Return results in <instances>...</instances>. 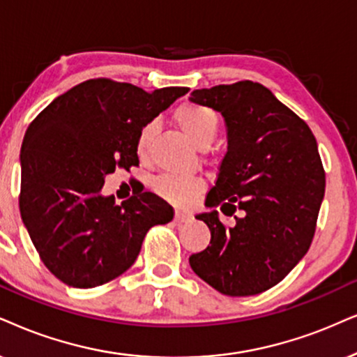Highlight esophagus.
Listing matches in <instances>:
<instances>
[{"mask_svg":"<svg viewBox=\"0 0 357 357\" xmlns=\"http://www.w3.org/2000/svg\"><path fill=\"white\" fill-rule=\"evenodd\" d=\"M192 219V215L189 214L186 211H176L174 214V222L178 224H183V222H189V220Z\"/></svg>","mask_w":357,"mask_h":357,"instance_id":"esophagus-1","label":"esophagus"}]
</instances>
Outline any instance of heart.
Segmentation results:
<instances>
[{"label": "heart", "mask_w": 357, "mask_h": 357, "mask_svg": "<svg viewBox=\"0 0 357 357\" xmlns=\"http://www.w3.org/2000/svg\"><path fill=\"white\" fill-rule=\"evenodd\" d=\"M173 121L196 148H206L214 142L219 132V116L214 110L194 102H184L173 112ZM155 133V125L146 123L138 132L135 150L139 158H146ZM153 191L163 199L178 206H186L202 189V181L188 176H160L151 183Z\"/></svg>", "instance_id": "b5f03b06"}]
</instances>
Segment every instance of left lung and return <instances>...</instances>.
Masks as SVG:
<instances>
[{
	"label": "left lung",
	"instance_id": "8db88e82",
	"mask_svg": "<svg viewBox=\"0 0 357 357\" xmlns=\"http://www.w3.org/2000/svg\"><path fill=\"white\" fill-rule=\"evenodd\" d=\"M191 100L222 114L229 146L196 215L211 242L189 257L197 277L229 296H250L282 282L308 252L324 196L317 138L295 112L252 80L194 90ZM242 210L234 228L220 222Z\"/></svg>",
	"mask_w": 357,
	"mask_h": 357
}]
</instances>
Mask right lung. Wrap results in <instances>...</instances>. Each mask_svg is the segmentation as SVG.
Wrapping results in <instances>:
<instances>
[{"instance_id":"obj_1","label":"right lung","mask_w":357,"mask_h":357,"mask_svg":"<svg viewBox=\"0 0 357 357\" xmlns=\"http://www.w3.org/2000/svg\"><path fill=\"white\" fill-rule=\"evenodd\" d=\"M188 92L148 93L90 79L29 123L21 146V219L39 259L62 283L93 288L116 278L135 264L153 225L173 220V207L156 194L139 189L116 206L100 189L107 174L138 166L142 126Z\"/></svg>"}]
</instances>
